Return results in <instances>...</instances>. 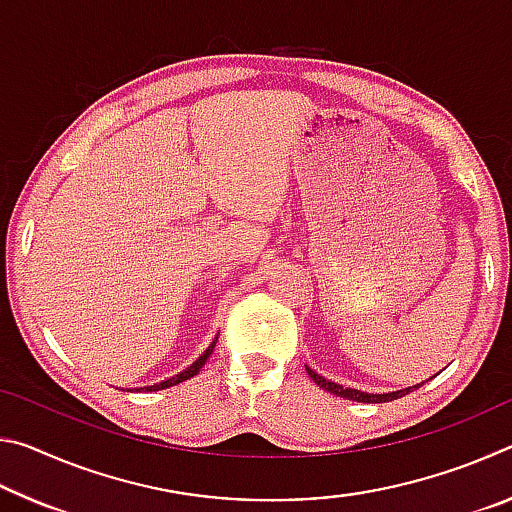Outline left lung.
Segmentation results:
<instances>
[{"label":"left lung","mask_w":512,"mask_h":512,"mask_svg":"<svg viewBox=\"0 0 512 512\" xmlns=\"http://www.w3.org/2000/svg\"><path fill=\"white\" fill-rule=\"evenodd\" d=\"M305 368H307V366H305ZM307 372H309V377L314 379L320 388H323V391L332 393V395H339V397H345V400L366 402V404H381V402L397 400V397L409 395V393L415 391V388H420V386L424 384V381H420V384L409 386V388H402V391H393V393H384V395H381V393H363V391H357V388H345V386H341V384H334V381L320 377L318 372H314L311 368H307Z\"/></svg>","instance_id":"left-lung-1"}]
</instances>
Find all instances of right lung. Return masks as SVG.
Here are the masks:
<instances>
[{"label":"right lung","instance_id":"obj_1","mask_svg":"<svg viewBox=\"0 0 512 512\" xmlns=\"http://www.w3.org/2000/svg\"><path fill=\"white\" fill-rule=\"evenodd\" d=\"M216 341H219V334L214 336V341L207 345V350L201 354V357H198L192 366H187L183 372H178V375H173V377H169V379H164V381H160V384H153V386H144V391H162V388H169V386H176V384H183V381H187V379H192L194 375H198V372H201V368L205 366V361L210 359V354L214 352V345H216Z\"/></svg>","mask_w":512,"mask_h":512}]
</instances>
